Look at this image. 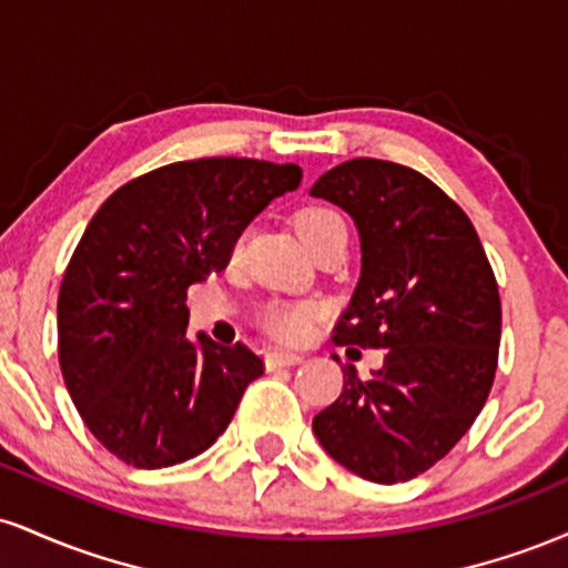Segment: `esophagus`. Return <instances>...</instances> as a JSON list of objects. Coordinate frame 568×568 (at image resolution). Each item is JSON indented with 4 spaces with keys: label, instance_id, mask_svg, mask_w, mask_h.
<instances>
[{
    "label": "esophagus",
    "instance_id": "1",
    "mask_svg": "<svg viewBox=\"0 0 568 568\" xmlns=\"http://www.w3.org/2000/svg\"><path fill=\"white\" fill-rule=\"evenodd\" d=\"M304 357L296 355V352H285V349H275L266 355V366L270 368H280V366H298Z\"/></svg>",
    "mask_w": 568,
    "mask_h": 568
}]
</instances>
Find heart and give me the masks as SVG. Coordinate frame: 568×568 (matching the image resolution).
<instances>
[{"instance_id": "b5f03b06", "label": "heart", "mask_w": 568, "mask_h": 568, "mask_svg": "<svg viewBox=\"0 0 568 568\" xmlns=\"http://www.w3.org/2000/svg\"><path fill=\"white\" fill-rule=\"evenodd\" d=\"M296 232L302 237V243L310 247L312 253L317 251L323 243L338 237V234H347L344 219L338 216L331 207H304L296 216ZM321 306L317 304H272L264 312V328L272 336L283 338V342H302L310 336L312 325L321 321Z\"/></svg>"}]
</instances>
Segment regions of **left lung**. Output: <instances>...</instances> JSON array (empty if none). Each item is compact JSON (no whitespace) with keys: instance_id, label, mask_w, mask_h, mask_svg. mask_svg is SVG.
Masks as SVG:
<instances>
[{"instance_id":"obj_1","label":"left lung","mask_w":568,"mask_h":568,"mask_svg":"<svg viewBox=\"0 0 568 568\" xmlns=\"http://www.w3.org/2000/svg\"><path fill=\"white\" fill-rule=\"evenodd\" d=\"M361 234V280L336 344L384 349L312 419L338 465L374 484H403L440 462L470 429L497 374L501 304L478 232L427 175L357 158L312 186Z\"/></svg>"}]
</instances>
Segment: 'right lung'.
Listing matches in <instances>:
<instances>
[{
  "mask_svg": "<svg viewBox=\"0 0 568 568\" xmlns=\"http://www.w3.org/2000/svg\"><path fill=\"white\" fill-rule=\"evenodd\" d=\"M302 168L202 158L128 181L98 207L58 293V361L90 433L141 470L211 448L264 374L245 344L186 336L189 285L230 264L234 243Z\"/></svg>",
  "mask_w": 568,
  "mask_h": 568,
  "instance_id": "obj_1",
  "label": "right lung"
}]
</instances>
